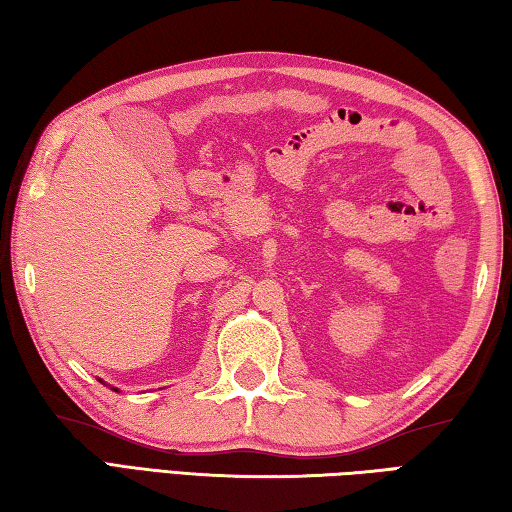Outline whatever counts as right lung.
Masks as SVG:
<instances>
[{"instance_id": "right-lung-1", "label": "right lung", "mask_w": 512, "mask_h": 512, "mask_svg": "<svg viewBox=\"0 0 512 512\" xmlns=\"http://www.w3.org/2000/svg\"><path fill=\"white\" fill-rule=\"evenodd\" d=\"M101 382H103V380H101ZM103 384H105V382H103ZM112 391H119V389H116V387H112Z\"/></svg>"}]
</instances>
